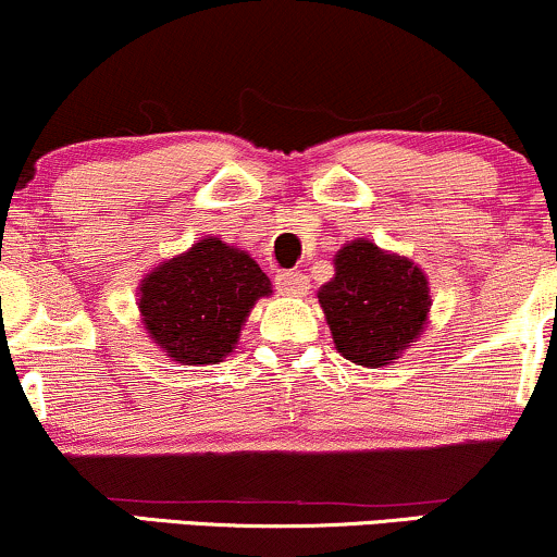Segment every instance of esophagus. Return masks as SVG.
I'll return each mask as SVG.
<instances>
[{
    "instance_id": "1",
    "label": "esophagus",
    "mask_w": 557,
    "mask_h": 557,
    "mask_svg": "<svg viewBox=\"0 0 557 557\" xmlns=\"http://www.w3.org/2000/svg\"><path fill=\"white\" fill-rule=\"evenodd\" d=\"M274 285H277V290L283 293V296H290V298H300L309 293V277L300 272H280L277 280H274Z\"/></svg>"
}]
</instances>
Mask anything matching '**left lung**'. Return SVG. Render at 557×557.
<instances>
[{"mask_svg":"<svg viewBox=\"0 0 557 557\" xmlns=\"http://www.w3.org/2000/svg\"><path fill=\"white\" fill-rule=\"evenodd\" d=\"M332 264L335 274L317 298L337 354L367 369L395 363L430 322L432 290L424 270L369 238L343 243Z\"/></svg>","mask_w":557,"mask_h":557,"instance_id":"8db88e82","label":"left lung"}]
</instances>
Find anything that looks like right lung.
I'll return each instance as SVG.
<instances>
[{
	"mask_svg": "<svg viewBox=\"0 0 557 557\" xmlns=\"http://www.w3.org/2000/svg\"><path fill=\"white\" fill-rule=\"evenodd\" d=\"M270 296V277L248 251L207 235L144 274L138 314L170 361L207 367L233 354L257 300Z\"/></svg>",
	"mask_w": 557,
	"mask_h": 557,
	"instance_id": "1",
	"label": "right lung"
}]
</instances>
